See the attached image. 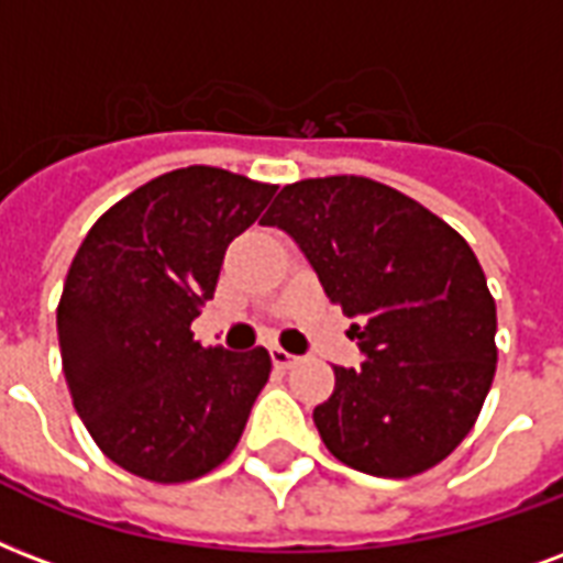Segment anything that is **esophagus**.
<instances>
[{
	"mask_svg": "<svg viewBox=\"0 0 563 563\" xmlns=\"http://www.w3.org/2000/svg\"><path fill=\"white\" fill-rule=\"evenodd\" d=\"M272 363H274V368H289V366H295V363H298V357H295V354H289L286 349H280V345H274Z\"/></svg>",
	"mask_w": 563,
	"mask_h": 563,
	"instance_id": "esophagus-1",
	"label": "esophagus"
}]
</instances>
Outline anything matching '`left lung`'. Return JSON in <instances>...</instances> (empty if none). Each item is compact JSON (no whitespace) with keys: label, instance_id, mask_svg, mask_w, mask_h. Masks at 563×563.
<instances>
[{"label":"left lung","instance_id":"obj_1","mask_svg":"<svg viewBox=\"0 0 563 563\" xmlns=\"http://www.w3.org/2000/svg\"><path fill=\"white\" fill-rule=\"evenodd\" d=\"M298 242L366 360L312 410L328 452L410 478L463 443L496 375V300L457 230L366 177L300 179L263 218Z\"/></svg>","mask_w":563,"mask_h":563}]
</instances>
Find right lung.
I'll list each match as a JSON object with an SVG mask.
<instances>
[{
	"label": "right lung",
	"mask_w": 563,
	"mask_h": 563,
	"mask_svg": "<svg viewBox=\"0 0 563 563\" xmlns=\"http://www.w3.org/2000/svg\"><path fill=\"white\" fill-rule=\"evenodd\" d=\"M277 186L191 165L100 214L58 300L73 407L100 452L139 478L195 482L230 457L272 375L265 349L195 342L224 253Z\"/></svg>",
	"instance_id": "obj_1"
}]
</instances>
